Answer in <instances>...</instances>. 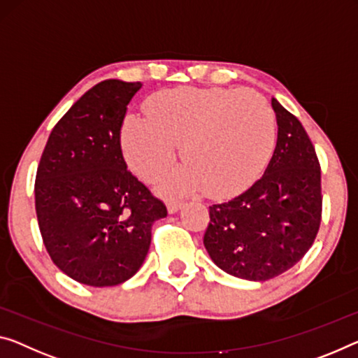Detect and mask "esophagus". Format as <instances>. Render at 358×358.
I'll return each mask as SVG.
<instances>
[{
  "instance_id": "34e87169",
  "label": "esophagus",
  "mask_w": 358,
  "mask_h": 358,
  "mask_svg": "<svg viewBox=\"0 0 358 358\" xmlns=\"http://www.w3.org/2000/svg\"><path fill=\"white\" fill-rule=\"evenodd\" d=\"M182 205H184V203L179 201V200H169V201H168V211L171 213V214L178 213V211L180 210V208H182Z\"/></svg>"
}]
</instances>
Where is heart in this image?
I'll use <instances>...</instances> for the list:
<instances>
[{"label": "heart", "mask_w": 358, "mask_h": 358, "mask_svg": "<svg viewBox=\"0 0 358 358\" xmlns=\"http://www.w3.org/2000/svg\"><path fill=\"white\" fill-rule=\"evenodd\" d=\"M148 117L128 115L122 126L126 162L153 182L169 169L182 144L187 162L164 182L171 194L206 189L213 198L245 192L259 179L275 145V115L259 92L180 86L153 94Z\"/></svg>", "instance_id": "b5f03b06"}]
</instances>
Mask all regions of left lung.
<instances>
[{
    "mask_svg": "<svg viewBox=\"0 0 358 358\" xmlns=\"http://www.w3.org/2000/svg\"><path fill=\"white\" fill-rule=\"evenodd\" d=\"M278 136L266 173L230 201L210 206L208 255L234 277L266 282L299 262L322 222V171L309 134L272 99Z\"/></svg>",
    "mask_w": 358,
    "mask_h": 358,
    "instance_id": "obj_1",
    "label": "left lung"
}]
</instances>
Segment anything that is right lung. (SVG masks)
Instances as JSON below:
<instances>
[{"label": "right lung", "mask_w": 358, "mask_h": 358, "mask_svg": "<svg viewBox=\"0 0 358 358\" xmlns=\"http://www.w3.org/2000/svg\"><path fill=\"white\" fill-rule=\"evenodd\" d=\"M141 83L106 80L85 92L49 134L35 210L52 262L76 282L115 287L139 271L162 200L128 171L122 126Z\"/></svg>", "instance_id": "obj_1"}]
</instances>
